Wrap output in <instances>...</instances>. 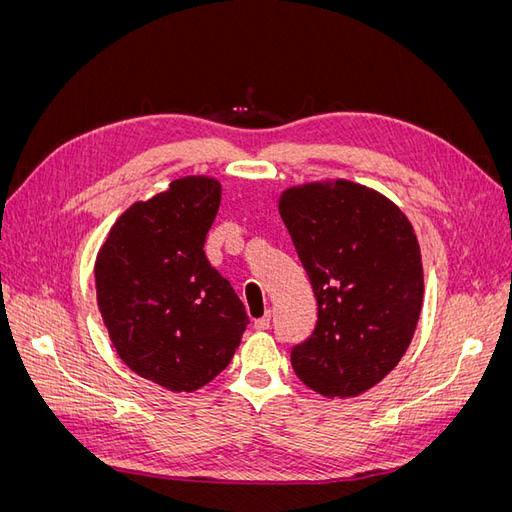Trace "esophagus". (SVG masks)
<instances>
[{
	"label": "esophagus",
	"mask_w": 512,
	"mask_h": 512,
	"mask_svg": "<svg viewBox=\"0 0 512 512\" xmlns=\"http://www.w3.org/2000/svg\"><path fill=\"white\" fill-rule=\"evenodd\" d=\"M271 327V312H267L262 318L254 320V329L256 331H267Z\"/></svg>",
	"instance_id": "34e87169"
}]
</instances>
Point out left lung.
Segmentation results:
<instances>
[{
  "label": "left lung",
  "mask_w": 512,
  "mask_h": 512,
  "mask_svg": "<svg viewBox=\"0 0 512 512\" xmlns=\"http://www.w3.org/2000/svg\"><path fill=\"white\" fill-rule=\"evenodd\" d=\"M312 282L318 322L290 363L329 399L376 386L406 354L423 307L414 228L393 200L348 179L292 185L277 200Z\"/></svg>",
  "instance_id": "8db88e82"
}]
</instances>
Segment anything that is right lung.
Wrapping results in <instances>:
<instances>
[{"instance_id": "1", "label": "right lung", "mask_w": 512, "mask_h": 512, "mask_svg": "<svg viewBox=\"0 0 512 512\" xmlns=\"http://www.w3.org/2000/svg\"><path fill=\"white\" fill-rule=\"evenodd\" d=\"M220 200L218 179H175L123 211L96 258L98 309L119 359L173 393L226 369L250 322L203 250Z\"/></svg>"}]
</instances>
